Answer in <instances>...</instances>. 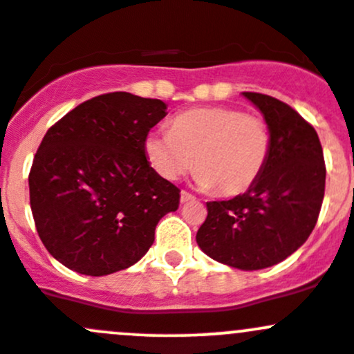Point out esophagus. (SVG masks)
<instances>
[{
	"label": "esophagus",
	"instance_id": "1",
	"mask_svg": "<svg viewBox=\"0 0 354 354\" xmlns=\"http://www.w3.org/2000/svg\"><path fill=\"white\" fill-rule=\"evenodd\" d=\"M192 200H195V197L192 194H188V192H181L180 194V202L181 203H187V202H192Z\"/></svg>",
	"mask_w": 354,
	"mask_h": 354
}]
</instances>
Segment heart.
<instances>
[{"mask_svg": "<svg viewBox=\"0 0 354 354\" xmlns=\"http://www.w3.org/2000/svg\"><path fill=\"white\" fill-rule=\"evenodd\" d=\"M270 128L260 116L234 108H195L147 135L145 157L160 178L174 181L195 166V183L221 197L250 190L270 156Z\"/></svg>", "mask_w": 354, "mask_h": 354, "instance_id": "b5f03b06", "label": "heart"}]
</instances>
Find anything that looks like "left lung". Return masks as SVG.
<instances>
[{"label":"left lung","instance_id":"left-lung-1","mask_svg":"<svg viewBox=\"0 0 354 354\" xmlns=\"http://www.w3.org/2000/svg\"><path fill=\"white\" fill-rule=\"evenodd\" d=\"M270 128V156L255 185L231 200L207 202L197 243L210 259L259 270L288 259L315 227L326 192V162L315 128L291 106L243 92Z\"/></svg>","mask_w":354,"mask_h":354}]
</instances>
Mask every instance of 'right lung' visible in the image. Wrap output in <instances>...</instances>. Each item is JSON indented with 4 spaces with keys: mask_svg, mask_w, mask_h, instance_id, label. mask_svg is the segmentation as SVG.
<instances>
[{
    "mask_svg": "<svg viewBox=\"0 0 354 354\" xmlns=\"http://www.w3.org/2000/svg\"><path fill=\"white\" fill-rule=\"evenodd\" d=\"M166 104L130 92L82 102L42 138L30 174L35 230L58 262L85 276L128 269L154 243L180 190L149 164L144 144Z\"/></svg>",
    "mask_w": 354,
    "mask_h": 354,
    "instance_id": "obj_1",
    "label": "right lung"
}]
</instances>
